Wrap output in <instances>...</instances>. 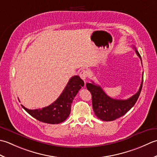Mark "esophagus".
<instances>
[{
	"mask_svg": "<svg viewBox=\"0 0 157 157\" xmlns=\"http://www.w3.org/2000/svg\"><path fill=\"white\" fill-rule=\"evenodd\" d=\"M88 75H89V72L87 70H81V72L79 73L80 77H81L82 80H84V81L87 78Z\"/></svg>",
	"mask_w": 157,
	"mask_h": 157,
	"instance_id": "34e87169",
	"label": "esophagus"
}]
</instances>
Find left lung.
Segmentation results:
<instances>
[{"label": "left lung", "mask_w": 157, "mask_h": 157, "mask_svg": "<svg viewBox=\"0 0 157 157\" xmlns=\"http://www.w3.org/2000/svg\"><path fill=\"white\" fill-rule=\"evenodd\" d=\"M134 49L137 56L142 61L140 53L136 48ZM143 76L138 91L127 100H116L110 98L105 94L100 85H95L94 82L87 83L86 87L91 94L93 109L96 117L102 121H112L123 116L135 105L141 92Z\"/></svg>", "instance_id": "left-lung-1"}]
</instances>
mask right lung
<instances>
[{"label": "right lung", "instance_id": "add662e5", "mask_svg": "<svg viewBox=\"0 0 157 157\" xmlns=\"http://www.w3.org/2000/svg\"><path fill=\"white\" fill-rule=\"evenodd\" d=\"M83 86L82 80L78 76H74L69 80L62 94L53 104L35 110L28 109L22 105L21 106L38 121L49 124H59L68 117L74 98Z\"/></svg>", "mask_w": 157, "mask_h": 157}]
</instances>
